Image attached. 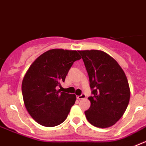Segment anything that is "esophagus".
I'll return each instance as SVG.
<instances>
[{
	"label": "esophagus",
	"instance_id": "obj_1",
	"mask_svg": "<svg viewBox=\"0 0 146 146\" xmlns=\"http://www.w3.org/2000/svg\"><path fill=\"white\" fill-rule=\"evenodd\" d=\"M77 98L79 99V100H81V99H85V98H86V95H85L84 94H81L80 96H77Z\"/></svg>",
	"mask_w": 146,
	"mask_h": 146
}]
</instances>
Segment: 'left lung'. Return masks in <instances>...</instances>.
<instances>
[{
  "label": "left lung",
  "instance_id": "8db88e82",
  "mask_svg": "<svg viewBox=\"0 0 146 146\" xmlns=\"http://www.w3.org/2000/svg\"><path fill=\"white\" fill-rule=\"evenodd\" d=\"M92 89L91 107L85 114L93 126H112L123 116L130 99L124 72L113 57L102 50H79Z\"/></svg>",
  "mask_w": 146,
  "mask_h": 146
}]
</instances>
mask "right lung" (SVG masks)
Returning <instances> with one entry per match:
<instances>
[{
	"instance_id": "add662e5",
	"label": "right lung",
	"mask_w": 146,
	"mask_h": 146,
	"mask_svg": "<svg viewBox=\"0 0 146 146\" xmlns=\"http://www.w3.org/2000/svg\"><path fill=\"white\" fill-rule=\"evenodd\" d=\"M80 58L77 50L52 49L30 66L23 77L22 92L27 111L38 123L52 127L67 118L77 97L56 87L61 86L73 63Z\"/></svg>"
}]
</instances>
